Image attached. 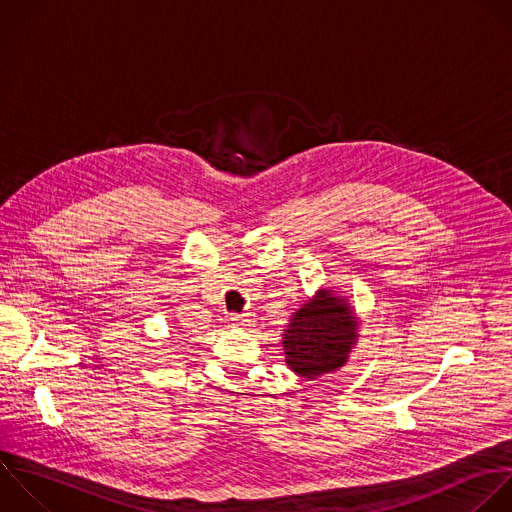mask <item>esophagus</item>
Masks as SVG:
<instances>
[{"mask_svg":"<svg viewBox=\"0 0 512 512\" xmlns=\"http://www.w3.org/2000/svg\"><path fill=\"white\" fill-rule=\"evenodd\" d=\"M252 324H254L252 314H232L230 316V326H234V328H246Z\"/></svg>","mask_w":512,"mask_h":512,"instance_id":"esophagus-1","label":"esophagus"}]
</instances>
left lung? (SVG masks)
<instances>
[{"label":"left lung","instance_id":"8db88e82","mask_svg":"<svg viewBox=\"0 0 512 512\" xmlns=\"http://www.w3.org/2000/svg\"><path fill=\"white\" fill-rule=\"evenodd\" d=\"M360 320L348 298L322 286L292 316L282 332L284 362L300 378L312 380L342 368L356 342Z\"/></svg>","mask_w":512,"mask_h":512}]
</instances>
